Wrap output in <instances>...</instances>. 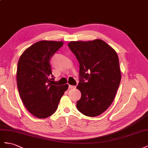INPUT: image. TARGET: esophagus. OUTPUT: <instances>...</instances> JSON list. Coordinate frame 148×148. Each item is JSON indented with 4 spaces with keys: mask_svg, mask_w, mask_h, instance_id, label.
<instances>
[{
    "mask_svg": "<svg viewBox=\"0 0 148 148\" xmlns=\"http://www.w3.org/2000/svg\"><path fill=\"white\" fill-rule=\"evenodd\" d=\"M75 86H71V85H69V88H70V89H71V88H75Z\"/></svg>",
    "mask_w": 148,
    "mask_h": 148,
    "instance_id": "esophagus-1",
    "label": "esophagus"
}]
</instances>
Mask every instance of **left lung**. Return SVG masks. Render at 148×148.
<instances>
[{"mask_svg":"<svg viewBox=\"0 0 148 148\" xmlns=\"http://www.w3.org/2000/svg\"><path fill=\"white\" fill-rule=\"evenodd\" d=\"M68 46L79 63L77 88L81 97L77 102V108L88 116L100 115L113 102L121 81L117 54L99 39L71 41Z\"/></svg>","mask_w":148,"mask_h":148,"instance_id":"8db88e82","label":"left lung"}]
</instances>
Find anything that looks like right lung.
Segmentation results:
<instances>
[{"label": "right lung", "mask_w": 148, "mask_h": 148, "mask_svg": "<svg viewBox=\"0 0 148 148\" xmlns=\"http://www.w3.org/2000/svg\"><path fill=\"white\" fill-rule=\"evenodd\" d=\"M63 46L62 41H40L21 55L16 71L18 90L22 102L33 115L45 119L56 111L69 85L55 86L50 61Z\"/></svg>", "instance_id": "obj_1"}]
</instances>
